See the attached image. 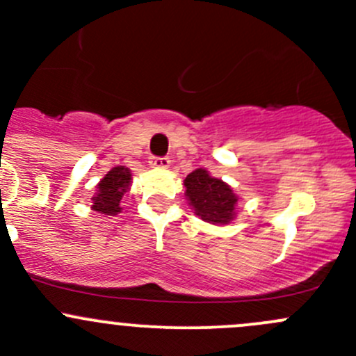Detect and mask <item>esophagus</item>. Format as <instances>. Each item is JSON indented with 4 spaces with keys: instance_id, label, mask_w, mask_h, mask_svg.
I'll return each instance as SVG.
<instances>
[{
    "instance_id": "obj_1",
    "label": "esophagus",
    "mask_w": 356,
    "mask_h": 356,
    "mask_svg": "<svg viewBox=\"0 0 356 356\" xmlns=\"http://www.w3.org/2000/svg\"><path fill=\"white\" fill-rule=\"evenodd\" d=\"M149 165H152L153 168H168V165H170V160L168 158H158V156H152L149 158Z\"/></svg>"
}]
</instances>
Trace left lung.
<instances>
[{
	"instance_id": "obj_1",
	"label": "left lung",
	"mask_w": 356,
	"mask_h": 356,
	"mask_svg": "<svg viewBox=\"0 0 356 356\" xmlns=\"http://www.w3.org/2000/svg\"><path fill=\"white\" fill-rule=\"evenodd\" d=\"M186 200L203 222L227 225L238 215L239 196L222 179L213 177L207 168H196L184 179Z\"/></svg>"
}]
</instances>
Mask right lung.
<instances>
[{"label":"right lung","mask_w":356,"mask_h":356,"mask_svg":"<svg viewBox=\"0 0 356 356\" xmlns=\"http://www.w3.org/2000/svg\"><path fill=\"white\" fill-rule=\"evenodd\" d=\"M132 174L124 165H117L105 174V177L96 184V193L92 195L91 210L102 215H117L122 211L120 201L125 193L131 189Z\"/></svg>","instance_id":"obj_1"}]
</instances>
